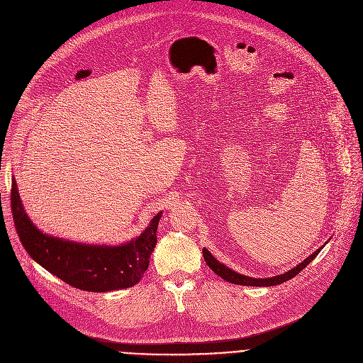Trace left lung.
Masks as SVG:
<instances>
[{"mask_svg": "<svg viewBox=\"0 0 363 363\" xmlns=\"http://www.w3.org/2000/svg\"><path fill=\"white\" fill-rule=\"evenodd\" d=\"M325 245H322L320 248H318L313 254H310L306 260H303L300 264H297L296 267H293L291 270L283 273V274H279V276H274V277H269V279H254V277H248V276H242L231 269H228L227 266H224L223 263H220L217 258H214V255L203 248L202 250V255H203V260L205 263L208 264V267L217 274L220 276L221 279H224L225 281L228 283H233V284H240V286H255V287H269V286H277V284H281L290 279H293L294 276H297L308 263H312L315 260V257L320 252V250L323 248Z\"/></svg>", "mask_w": 363, "mask_h": 363, "instance_id": "1", "label": "left lung"}]
</instances>
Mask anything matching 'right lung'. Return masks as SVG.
Returning <instances> with one entry per match:
<instances>
[{"instance_id": "obj_1", "label": "right lung", "mask_w": 363, "mask_h": 363, "mask_svg": "<svg viewBox=\"0 0 363 363\" xmlns=\"http://www.w3.org/2000/svg\"><path fill=\"white\" fill-rule=\"evenodd\" d=\"M11 211L17 234L34 262L65 283L86 291H111L135 286L147 270L157 245L162 211L145 231L121 245L82 244L40 231L26 214L16 179L11 184Z\"/></svg>"}]
</instances>
